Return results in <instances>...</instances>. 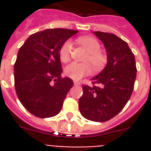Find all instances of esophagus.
I'll use <instances>...</instances> for the list:
<instances>
[{"mask_svg":"<svg viewBox=\"0 0 151 151\" xmlns=\"http://www.w3.org/2000/svg\"><path fill=\"white\" fill-rule=\"evenodd\" d=\"M73 84H74V85H77V86H78V85H81L80 82H78V81H73Z\"/></svg>","mask_w":151,"mask_h":151,"instance_id":"1","label":"esophagus"}]
</instances>
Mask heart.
<instances>
[{
    "instance_id": "b5f03b06",
    "label": "heart",
    "mask_w": 151,
    "mask_h": 151,
    "mask_svg": "<svg viewBox=\"0 0 151 151\" xmlns=\"http://www.w3.org/2000/svg\"><path fill=\"white\" fill-rule=\"evenodd\" d=\"M88 52L84 61L85 63H79L73 62L69 64L65 68V74L73 80H80L84 77L88 76L92 73V66L96 70H99L104 67L107 62V57L100 51L101 45L98 40L92 37H82L78 39ZM73 52V44L70 40H67L63 44L59 49V57L62 62L66 63L70 60Z\"/></svg>"
}]
</instances>
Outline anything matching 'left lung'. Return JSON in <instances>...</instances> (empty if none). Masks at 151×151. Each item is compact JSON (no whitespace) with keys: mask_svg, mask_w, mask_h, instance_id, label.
<instances>
[{"mask_svg":"<svg viewBox=\"0 0 151 151\" xmlns=\"http://www.w3.org/2000/svg\"><path fill=\"white\" fill-rule=\"evenodd\" d=\"M107 53V64L92 78V86L83 85L79 110L92 122H107L126 105L134 89L137 69L135 55L128 44L110 33L96 31Z\"/></svg>","mask_w":151,"mask_h":151,"instance_id":"obj_1","label":"left lung"}]
</instances>
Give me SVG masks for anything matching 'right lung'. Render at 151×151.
<instances>
[{
  "label": "right lung",
  "mask_w": 151,
  "mask_h": 151,
  "mask_svg": "<svg viewBox=\"0 0 151 151\" xmlns=\"http://www.w3.org/2000/svg\"><path fill=\"white\" fill-rule=\"evenodd\" d=\"M78 30L55 28L31 34L21 46L14 64L16 95L36 117L46 118L60 112L73 80L63 78L59 49Z\"/></svg>",
  "instance_id": "right-lung-1"
}]
</instances>
